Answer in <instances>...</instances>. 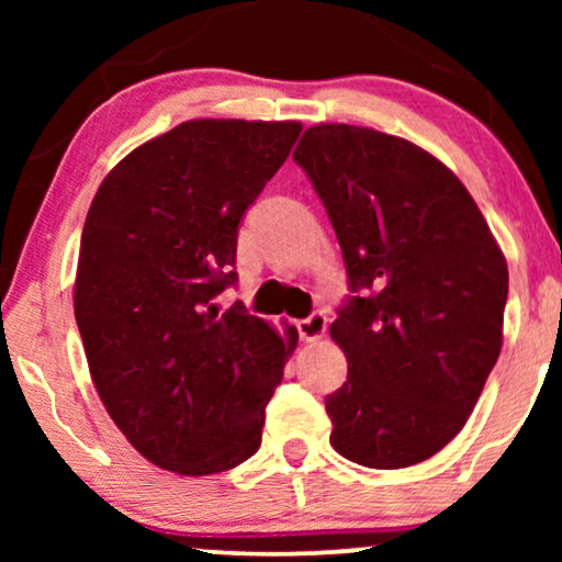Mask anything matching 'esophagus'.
<instances>
[{"label": "esophagus", "instance_id": "1", "mask_svg": "<svg viewBox=\"0 0 562 562\" xmlns=\"http://www.w3.org/2000/svg\"><path fill=\"white\" fill-rule=\"evenodd\" d=\"M296 329H299V337H302V340H306V342L319 340V337L325 335V329H327L325 312H312L310 317L299 319L296 322Z\"/></svg>", "mask_w": 562, "mask_h": 562}]
</instances>
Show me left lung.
I'll use <instances>...</instances> for the list:
<instances>
[{"label":"left lung","instance_id":"1","mask_svg":"<svg viewBox=\"0 0 562 562\" xmlns=\"http://www.w3.org/2000/svg\"><path fill=\"white\" fill-rule=\"evenodd\" d=\"M294 160L352 294L329 325L348 358L329 442L366 468L422 463L463 429L502 352L504 252L458 176L404 137L314 125Z\"/></svg>","mask_w":562,"mask_h":562}]
</instances>
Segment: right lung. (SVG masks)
I'll return each instance as SVG.
<instances>
[{"label":"right lung","instance_id":"obj_1","mask_svg":"<svg viewBox=\"0 0 562 562\" xmlns=\"http://www.w3.org/2000/svg\"><path fill=\"white\" fill-rule=\"evenodd\" d=\"M302 133L299 122L191 120L112 168L89 206L74 312L91 381L130 445L181 475L256 456L296 345L243 304L237 225Z\"/></svg>","mask_w":562,"mask_h":562}]
</instances>
